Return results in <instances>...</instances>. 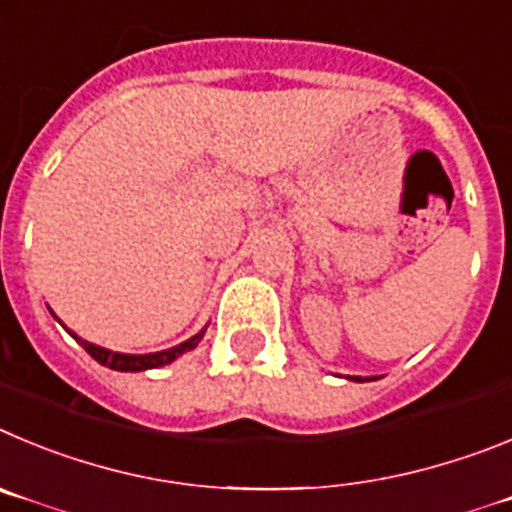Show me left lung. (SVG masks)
<instances>
[{"label":"left lung","mask_w":512,"mask_h":512,"mask_svg":"<svg viewBox=\"0 0 512 512\" xmlns=\"http://www.w3.org/2000/svg\"><path fill=\"white\" fill-rule=\"evenodd\" d=\"M347 380H354V382H372V380H380V377H349V375H347Z\"/></svg>","instance_id":"left-lung-1"}]
</instances>
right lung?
<instances>
[{
    "label": "right lung",
    "mask_w": 512,
    "mask_h": 512,
    "mask_svg": "<svg viewBox=\"0 0 512 512\" xmlns=\"http://www.w3.org/2000/svg\"><path fill=\"white\" fill-rule=\"evenodd\" d=\"M53 313V311H50ZM55 316V313H53ZM58 319V316H55ZM61 321V319H58ZM204 329L199 331V334H193L191 339H186V342L176 344V347H170V349H163V352H150V354H124V352H112V349L107 347H99V344H91L86 342V339H81V336L76 334V331L68 329V334L76 339L81 347L86 349V352L91 354V357L99 362V365L109 367V370H117V372H145V370H155V367H163V365H170V362H176L181 354L191 352V349L199 347V342L204 339Z\"/></svg>",
    "instance_id": "add662e5"
}]
</instances>
